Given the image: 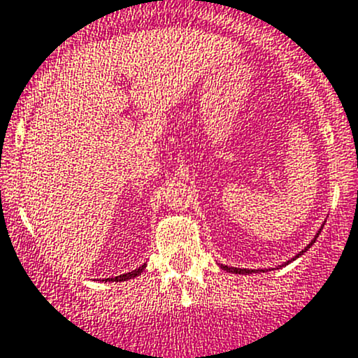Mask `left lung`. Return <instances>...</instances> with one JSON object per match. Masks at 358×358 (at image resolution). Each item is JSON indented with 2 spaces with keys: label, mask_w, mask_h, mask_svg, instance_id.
<instances>
[{
  "label": "left lung",
  "mask_w": 358,
  "mask_h": 358,
  "mask_svg": "<svg viewBox=\"0 0 358 358\" xmlns=\"http://www.w3.org/2000/svg\"><path fill=\"white\" fill-rule=\"evenodd\" d=\"M321 229H323V226H321ZM321 229H320V231H317V234H316V236H314V238H313V241H311V243H309V245H308V246H306V248H304V250H302V251H299V253H297V255H296V257H294V258H290V260H287V262H285V263H282V265H278V266H284V265H289V263H290V262H294V260H296V258H299V257H301V255H304V253H306V251H308V250H309V248H311V246L314 245V241H316V238H317V236H320ZM221 268H222V270H226V272H231V273H239V275H248V273H260V272H266V270H265V268H260V270H250V268H236V266H227V265H222V263H221Z\"/></svg>",
  "instance_id": "1"
}]
</instances>
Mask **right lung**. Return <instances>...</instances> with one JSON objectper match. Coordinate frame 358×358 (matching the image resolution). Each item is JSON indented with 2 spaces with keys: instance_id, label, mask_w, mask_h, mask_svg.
Masks as SVG:
<instances>
[{
  "instance_id": "add662e5",
  "label": "right lung",
  "mask_w": 358,
  "mask_h": 358,
  "mask_svg": "<svg viewBox=\"0 0 358 358\" xmlns=\"http://www.w3.org/2000/svg\"><path fill=\"white\" fill-rule=\"evenodd\" d=\"M144 268H146V263H144V265H141L139 268L132 270V272H129V273H122V275H117V277L105 278V282H125V280H131V278H134V277H137V275L143 273Z\"/></svg>"
}]
</instances>
